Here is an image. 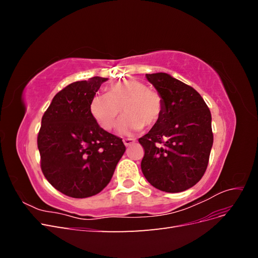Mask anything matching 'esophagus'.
<instances>
[{
    "label": "esophagus",
    "instance_id": "34e87169",
    "mask_svg": "<svg viewBox=\"0 0 258 258\" xmlns=\"http://www.w3.org/2000/svg\"><path fill=\"white\" fill-rule=\"evenodd\" d=\"M122 141H123V144H124V145L129 146V145L134 144V143L136 142V139H134V138H126V139H123Z\"/></svg>",
    "mask_w": 258,
    "mask_h": 258
}]
</instances>
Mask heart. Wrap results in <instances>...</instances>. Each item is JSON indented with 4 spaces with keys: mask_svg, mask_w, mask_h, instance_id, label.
Returning <instances> with one entry per match:
<instances>
[{
    "mask_svg": "<svg viewBox=\"0 0 258 258\" xmlns=\"http://www.w3.org/2000/svg\"><path fill=\"white\" fill-rule=\"evenodd\" d=\"M124 114L119 123L122 134L139 131L157 124L165 111V102L158 91L136 80H122L106 88V95L93 97L90 113L99 126L111 130L119 114Z\"/></svg>",
    "mask_w": 258,
    "mask_h": 258,
    "instance_id": "b5f03b06",
    "label": "heart"
}]
</instances>
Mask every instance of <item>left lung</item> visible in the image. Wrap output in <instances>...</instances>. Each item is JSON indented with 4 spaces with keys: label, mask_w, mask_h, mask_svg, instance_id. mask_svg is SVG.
Returning <instances> with one entry per match:
<instances>
[{
    "label": "left lung",
    "mask_w": 258,
    "mask_h": 258,
    "mask_svg": "<svg viewBox=\"0 0 258 258\" xmlns=\"http://www.w3.org/2000/svg\"><path fill=\"white\" fill-rule=\"evenodd\" d=\"M163 98L159 122L139 139L144 148L141 169L156 188L179 192L204 176L213 145L211 112L190 86L167 73L146 74Z\"/></svg>",
    "instance_id": "obj_1"
}]
</instances>
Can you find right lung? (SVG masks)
Masks as SVG:
<instances>
[{"instance_id":"obj_1","label":"right lung","mask_w":258,"mask_h":258,"mask_svg":"<svg viewBox=\"0 0 258 258\" xmlns=\"http://www.w3.org/2000/svg\"><path fill=\"white\" fill-rule=\"evenodd\" d=\"M105 81L95 76L68 85L42 117L37 136L42 172L69 197L87 198L102 190L126 151L121 139L101 128L90 113V101Z\"/></svg>"}]
</instances>
